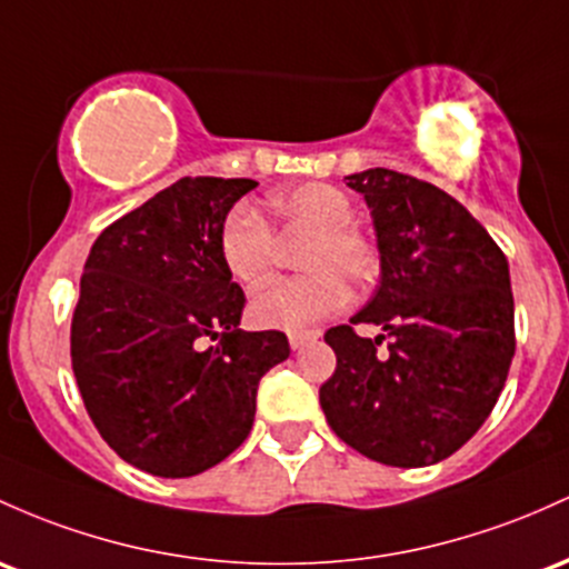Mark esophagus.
<instances>
[{"mask_svg": "<svg viewBox=\"0 0 569 569\" xmlns=\"http://www.w3.org/2000/svg\"><path fill=\"white\" fill-rule=\"evenodd\" d=\"M313 340H318V332H295V335H289L291 351H302V348L308 346V342H313Z\"/></svg>", "mask_w": 569, "mask_h": 569, "instance_id": "34e87169", "label": "esophagus"}]
</instances>
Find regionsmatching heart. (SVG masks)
Segmentation results:
<instances>
[{
  "label": "heart",
  "instance_id": "b5f03b06",
  "mask_svg": "<svg viewBox=\"0 0 569 569\" xmlns=\"http://www.w3.org/2000/svg\"><path fill=\"white\" fill-rule=\"evenodd\" d=\"M264 210L280 229L308 232L310 240L299 253L305 274L278 280L253 297L248 316L259 329L305 332L346 305V280L365 286L376 278V246L351 223L353 202L342 189L302 183L272 193ZM218 253L237 283L259 289L272 272L274 240L259 213L240 204L223 218Z\"/></svg>",
  "mask_w": 569,
  "mask_h": 569
}]
</instances>
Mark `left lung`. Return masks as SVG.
<instances>
[{
    "mask_svg": "<svg viewBox=\"0 0 569 569\" xmlns=\"http://www.w3.org/2000/svg\"><path fill=\"white\" fill-rule=\"evenodd\" d=\"M365 197L380 253V286L351 323L323 340L337 356L321 386L340 440L391 467H429L459 451L495 410L516 353L508 259L451 193L410 174H348ZM390 337V351L377 346Z\"/></svg>",
    "mask_w": 569,
    "mask_h": 569,
    "instance_id": "obj_1",
    "label": "left lung"
}]
</instances>
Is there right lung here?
I'll return each mask as SVG.
<instances>
[{
	"mask_svg": "<svg viewBox=\"0 0 569 569\" xmlns=\"http://www.w3.org/2000/svg\"><path fill=\"white\" fill-rule=\"evenodd\" d=\"M248 178H180L110 223L86 259L72 372L93 427L159 478L210 470L246 440L256 389L289 359L283 332H242L246 295L218 253ZM204 336L216 347L198 348Z\"/></svg>",
	"mask_w": 569,
	"mask_h": 569,
	"instance_id": "obj_1",
	"label": "right lung"
}]
</instances>
